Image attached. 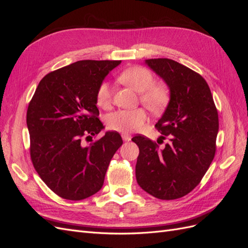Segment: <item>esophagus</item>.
I'll use <instances>...</instances> for the list:
<instances>
[{"instance_id": "esophagus-1", "label": "esophagus", "mask_w": 248, "mask_h": 248, "mask_svg": "<svg viewBox=\"0 0 248 248\" xmlns=\"http://www.w3.org/2000/svg\"><path fill=\"white\" fill-rule=\"evenodd\" d=\"M122 139L124 140H131V136L128 133H122Z\"/></svg>"}]
</instances>
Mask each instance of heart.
Listing matches in <instances>:
<instances>
[{"mask_svg":"<svg viewBox=\"0 0 248 248\" xmlns=\"http://www.w3.org/2000/svg\"><path fill=\"white\" fill-rule=\"evenodd\" d=\"M120 81L140 93V99L144 106L152 111H158L169 100V90L166 85L156 84L153 74L145 67L133 66L120 73ZM112 102V89L107 81L97 89L96 103L107 109ZM147 121V112L142 108L119 109L107 118L108 128L119 132H134L140 129Z\"/></svg>","mask_w":248,"mask_h":248,"instance_id":"b5f03b06","label":"heart"}]
</instances>
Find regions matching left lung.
Instances as JSON below:
<instances>
[{"label": "left lung", "mask_w": 248, "mask_h": 248, "mask_svg": "<svg viewBox=\"0 0 248 248\" xmlns=\"http://www.w3.org/2000/svg\"><path fill=\"white\" fill-rule=\"evenodd\" d=\"M145 63L170 89V102L155 127L170 142L164 149L138 134L136 166L139 185L160 200H176L189 193L211 164L216 151L218 114L207 81L196 71L170 59Z\"/></svg>", "instance_id": "left-lung-1"}]
</instances>
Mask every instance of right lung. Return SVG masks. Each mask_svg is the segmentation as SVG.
Returning <instances> with one entry per match:
<instances>
[{"instance_id": "right-lung-1", "label": "right lung", "mask_w": 248, "mask_h": 248, "mask_svg": "<svg viewBox=\"0 0 248 248\" xmlns=\"http://www.w3.org/2000/svg\"><path fill=\"white\" fill-rule=\"evenodd\" d=\"M121 61L82 60L44 77L30 101L27 126L33 166L59 197L79 201L98 192L123 140L116 131L84 145L103 129L96 92ZM90 140H88V139Z\"/></svg>"}]
</instances>
